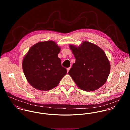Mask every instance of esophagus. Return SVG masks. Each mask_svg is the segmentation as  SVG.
Segmentation results:
<instances>
[{
  "label": "esophagus",
  "mask_w": 130,
  "mask_h": 130,
  "mask_svg": "<svg viewBox=\"0 0 130 130\" xmlns=\"http://www.w3.org/2000/svg\"><path fill=\"white\" fill-rule=\"evenodd\" d=\"M71 67H70V68H67V72H68V73L69 72V71H70V69H71Z\"/></svg>",
  "instance_id": "34e87169"
}]
</instances>
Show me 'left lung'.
<instances>
[{"label":"left lung","mask_w":130,"mask_h":130,"mask_svg":"<svg viewBox=\"0 0 130 130\" xmlns=\"http://www.w3.org/2000/svg\"><path fill=\"white\" fill-rule=\"evenodd\" d=\"M70 48L75 62L69 72L77 86L87 92L95 91L106 82L110 72L109 60L104 51L96 45L84 41Z\"/></svg>","instance_id":"1"}]
</instances>
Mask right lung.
I'll use <instances>...</instances> for the list:
<instances>
[{
  "label": "right lung",
  "mask_w": 130,
  "mask_h": 130,
  "mask_svg": "<svg viewBox=\"0 0 130 130\" xmlns=\"http://www.w3.org/2000/svg\"><path fill=\"white\" fill-rule=\"evenodd\" d=\"M60 47L55 42H39L31 46L23 58L22 69L29 84L40 91L56 87L67 74L58 57Z\"/></svg>",
  "instance_id": "1"
}]
</instances>
